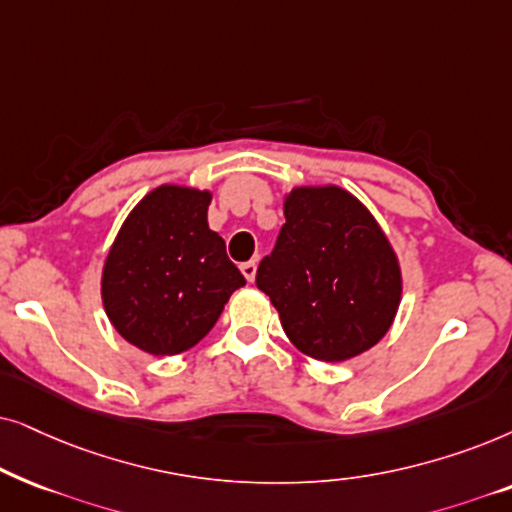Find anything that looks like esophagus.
<instances>
[{"mask_svg":"<svg viewBox=\"0 0 512 512\" xmlns=\"http://www.w3.org/2000/svg\"><path fill=\"white\" fill-rule=\"evenodd\" d=\"M241 274L245 276V281H248V283H252V281H255V274H257V262H243L241 264Z\"/></svg>","mask_w":512,"mask_h":512,"instance_id":"34e87169","label":"esophagus"}]
</instances>
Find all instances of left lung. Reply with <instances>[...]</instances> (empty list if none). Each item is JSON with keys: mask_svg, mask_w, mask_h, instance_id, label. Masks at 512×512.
I'll use <instances>...</instances> for the list:
<instances>
[{"mask_svg": "<svg viewBox=\"0 0 512 512\" xmlns=\"http://www.w3.org/2000/svg\"><path fill=\"white\" fill-rule=\"evenodd\" d=\"M285 224L257 267V288L276 306L306 356L342 363L372 349L400 304V267L374 217L339 187H299Z\"/></svg>", "mask_w": 512, "mask_h": 512, "instance_id": "8db88e82", "label": "left lung"}]
</instances>
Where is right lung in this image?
<instances>
[{"label":"right lung","mask_w":512,"mask_h":512,"mask_svg":"<svg viewBox=\"0 0 512 512\" xmlns=\"http://www.w3.org/2000/svg\"><path fill=\"white\" fill-rule=\"evenodd\" d=\"M210 192L163 185L126 217L102 269V304L126 342L152 356L192 349L245 285L208 227Z\"/></svg>","instance_id":"1"}]
</instances>
